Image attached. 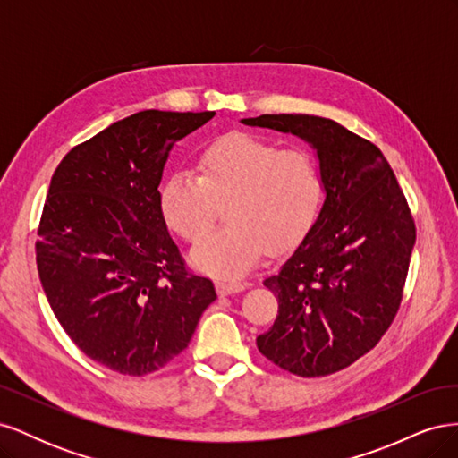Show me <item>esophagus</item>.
Returning <instances> with one entry per match:
<instances>
[{
    "label": "esophagus",
    "mask_w": 458,
    "mask_h": 458,
    "mask_svg": "<svg viewBox=\"0 0 458 458\" xmlns=\"http://www.w3.org/2000/svg\"><path fill=\"white\" fill-rule=\"evenodd\" d=\"M244 288H246V284L239 283V281H217L216 283V290H217L219 296L241 293V290H244Z\"/></svg>",
    "instance_id": "34e87169"
}]
</instances>
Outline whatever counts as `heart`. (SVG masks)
Here are the masks:
<instances>
[{
	"mask_svg": "<svg viewBox=\"0 0 458 458\" xmlns=\"http://www.w3.org/2000/svg\"><path fill=\"white\" fill-rule=\"evenodd\" d=\"M321 197L323 174L310 150L231 131L202 148L197 175L175 172L164 179L158 206L164 224L195 244L225 205L228 227L200 242L191 261L208 275L234 279L250 271L266 248L276 254L294 246Z\"/></svg>",
	"mask_w": 458,
	"mask_h": 458,
	"instance_id": "obj_1",
	"label": "heart"
}]
</instances>
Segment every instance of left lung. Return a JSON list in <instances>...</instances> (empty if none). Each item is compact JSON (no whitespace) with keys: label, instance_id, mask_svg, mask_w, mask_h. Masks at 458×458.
Returning a JSON list of instances; mask_svg holds the SVG:
<instances>
[{"label":"left lung","instance_id":"left-lung-1","mask_svg":"<svg viewBox=\"0 0 458 458\" xmlns=\"http://www.w3.org/2000/svg\"><path fill=\"white\" fill-rule=\"evenodd\" d=\"M246 126L308 141L325 202L306 239L263 281L279 300L273 327L256 338L271 363L298 377H327L370 352L397 315L417 229L380 148L338 122L261 114Z\"/></svg>","mask_w":458,"mask_h":458}]
</instances>
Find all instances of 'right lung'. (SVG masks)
<instances>
[{
	"mask_svg": "<svg viewBox=\"0 0 458 458\" xmlns=\"http://www.w3.org/2000/svg\"><path fill=\"white\" fill-rule=\"evenodd\" d=\"M214 114L141 110L76 145L51 177L39 281L66 335L110 370L143 377L170 363L217 298L187 269L158 206L172 147Z\"/></svg>",
	"mask_w": 458,
	"mask_h": 458,
	"instance_id": "right-lung-1",
	"label": "right lung"
}]
</instances>
